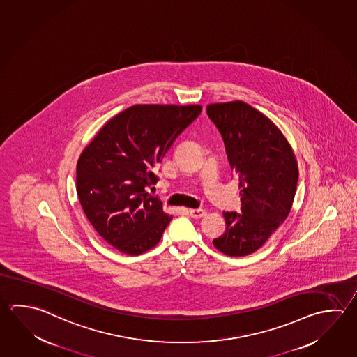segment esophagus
Segmentation results:
<instances>
[{
  "label": "esophagus",
  "instance_id": "34e87169",
  "mask_svg": "<svg viewBox=\"0 0 357 357\" xmlns=\"http://www.w3.org/2000/svg\"><path fill=\"white\" fill-rule=\"evenodd\" d=\"M188 214H190L191 218H194V219H202V218L206 215V211L202 210V208H190Z\"/></svg>",
  "mask_w": 357,
  "mask_h": 357
}]
</instances>
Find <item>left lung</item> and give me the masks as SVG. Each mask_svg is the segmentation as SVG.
I'll return each instance as SVG.
<instances>
[{
	"mask_svg": "<svg viewBox=\"0 0 357 357\" xmlns=\"http://www.w3.org/2000/svg\"><path fill=\"white\" fill-rule=\"evenodd\" d=\"M206 113L222 137L241 196V213H222L227 229L213 243L227 255L244 257L258 250L289 214L298 166L278 127L249 104H210Z\"/></svg>",
	"mask_w": 357,
	"mask_h": 357,
	"instance_id": "1",
	"label": "left lung"
}]
</instances>
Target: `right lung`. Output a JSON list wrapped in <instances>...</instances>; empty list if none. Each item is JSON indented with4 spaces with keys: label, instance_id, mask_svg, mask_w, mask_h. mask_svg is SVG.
I'll list each match as a JSON object with an SVG mask.
<instances>
[{
    "label": "right lung",
    "instance_id": "right-lung-1",
    "mask_svg": "<svg viewBox=\"0 0 357 357\" xmlns=\"http://www.w3.org/2000/svg\"><path fill=\"white\" fill-rule=\"evenodd\" d=\"M202 105L141 104L108 121L79 157V202L97 233L112 247L139 255L155 247L172 216L149 194L155 169Z\"/></svg>",
    "mask_w": 357,
    "mask_h": 357
}]
</instances>
